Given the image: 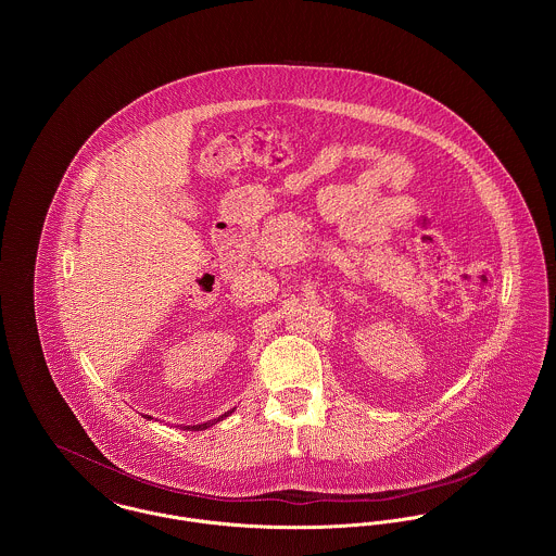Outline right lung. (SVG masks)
I'll return each instance as SVG.
<instances>
[{
	"instance_id": "obj_1",
	"label": "right lung",
	"mask_w": 556,
	"mask_h": 556,
	"mask_svg": "<svg viewBox=\"0 0 556 556\" xmlns=\"http://www.w3.org/2000/svg\"><path fill=\"white\" fill-rule=\"evenodd\" d=\"M236 408H231V410H227L225 415H218V417H214V419H207V421H203V424H192V426H184V430H207L210 426H214V424H218V421H223L225 417H229L231 413H233ZM146 419H154L152 415H143Z\"/></svg>"
}]
</instances>
